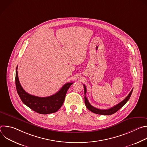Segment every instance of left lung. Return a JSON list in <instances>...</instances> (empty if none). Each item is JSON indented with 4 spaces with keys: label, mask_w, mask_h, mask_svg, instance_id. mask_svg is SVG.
<instances>
[{
    "label": "left lung",
    "mask_w": 147,
    "mask_h": 147,
    "mask_svg": "<svg viewBox=\"0 0 147 147\" xmlns=\"http://www.w3.org/2000/svg\"><path fill=\"white\" fill-rule=\"evenodd\" d=\"M84 100H85V104L87 108V109L88 110H90L91 112L94 113H96L98 115H112L115 113H116L117 111H118L121 108H122L124 105L126 103V102L129 100V99H130L131 95L132 94L133 92V90L131 91V92L129 93V94L127 95V96L123 100H122L121 102H120L119 103H118L116 105L114 106L113 107L108 109H97L94 107H92L90 103V102H88V100L87 99V97L86 96V94L87 92V89H86V87L85 86V85L84 84Z\"/></svg>",
    "instance_id": "left-lung-1"
}]
</instances>
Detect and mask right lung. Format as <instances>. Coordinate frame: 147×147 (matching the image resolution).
<instances>
[{
	"instance_id": "1",
	"label": "right lung",
	"mask_w": 147,
	"mask_h": 147,
	"mask_svg": "<svg viewBox=\"0 0 147 147\" xmlns=\"http://www.w3.org/2000/svg\"><path fill=\"white\" fill-rule=\"evenodd\" d=\"M73 82L65 84L61 89L53 95L48 97H38L29 94L21 86L17 73L16 71V86L17 92L22 102L32 111L40 114H49L57 112L63 103L66 94Z\"/></svg>"
}]
</instances>
